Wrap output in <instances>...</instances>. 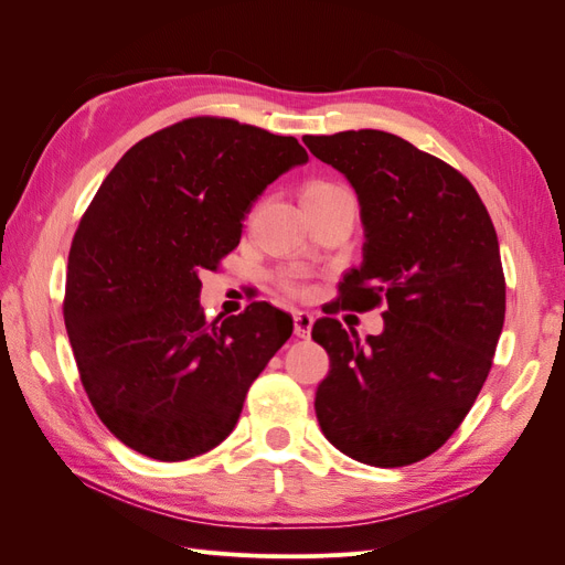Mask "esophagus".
<instances>
[{
  "label": "esophagus",
  "instance_id": "1",
  "mask_svg": "<svg viewBox=\"0 0 565 565\" xmlns=\"http://www.w3.org/2000/svg\"><path fill=\"white\" fill-rule=\"evenodd\" d=\"M311 328H313V316L303 313V311H297L295 313V334L306 339V337L311 334Z\"/></svg>",
  "mask_w": 565,
  "mask_h": 565
}]
</instances>
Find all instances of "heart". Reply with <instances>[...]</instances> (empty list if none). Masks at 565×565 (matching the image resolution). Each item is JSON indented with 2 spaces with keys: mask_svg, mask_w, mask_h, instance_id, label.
I'll list each match as a JSON object with an SVG mask.
<instances>
[{
  "mask_svg": "<svg viewBox=\"0 0 565 565\" xmlns=\"http://www.w3.org/2000/svg\"><path fill=\"white\" fill-rule=\"evenodd\" d=\"M330 188H337V185H334V183H311L309 188H306V193H303V195L320 193V191H330ZM276 282H278V287L282 289L285 295L295 297V299H303V297H309V295H311L309 273H306V270H303V268H299V266H289V268L278 270Z\"/></svg>",
  "mask_w": 565,
  "mask_h": 565,
  "instance_id": "heart-1",
  "label": "heart"
}]
</instances>
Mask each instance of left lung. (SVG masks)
I'll return each instance as SVG.
<instances>
[{
	"mask_svg": "<svg viewBox=\"0 0 565 565\" xmlns=\"http://www.w3.org/2000/svg\"><path fill=\"white\" fill-rule=\"evenodd\" d=\"M361 202L363 264L324 313L384 306V332L358 339L337 318L311 337L330 355L320 429L370 467L429 457L465 422L492 367L507 311L498 233L471 181L377 129L303 136Z\"/></svg>",
	"mask_w": 565,
	"mask_h": 565,
	"instance_id": "8db88e82",
	"label": "left lung"
}]
</instances>
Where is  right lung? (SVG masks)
Listing matches in <instances>:
<instances>
[{
	"instance_id": "1",
	"label": "right lung",
	"mask_w": 565,
	"mask_h": 565,
	"mask_svg": "<svg viewBox=\"0 0 565 565\" xmlns=\"http://www.w3.org/2000/svg\"><path fill=\"white\" fill-rule=\"evenodd\" d=\"M306 160L295 136L202 115L146 136L100 183L67 254L63 318L82 386L127 448L181 461L235 429L292 318L256 301L210 322L200 270L218 268L252 202Z\"/></svg>"
}]
</instances>
